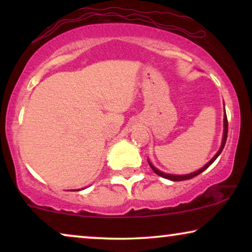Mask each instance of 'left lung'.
<instances>
[{
	"label": "left lung",
	"mask_w": 252,
	"mask_h": 252,
	"mask_svg": "<svg viewBox=\"0 0 252 252\" xmlns=\"http://www.w3.org/2000/svg\"><path fill=\"white\" fill-rule=\"evenodd\" d=\"M227 133H228V122H227V116H226V112H225V116H223V136H222V141H221V147H220V149L218 150V153H217V154L215 155V157H213L212 159L210 160L208 164H205L204 166H203L202 168H199V170H197L196 172H192V173H190V174H185V175H174V174L163 173V172H160L159 170H157V168L155 167L154 165L151 164L149 160H148V161H149L150 167L153 168V171L155 172V173L158 174V175H159V177H161V178L168 179V180H172V181H182V180H188V179L194 178V177H196V175H198L199 173H202L203 171H205L206 168H208V167L210 166V165H211V164L213 163V161H215V160L217 159V157L219 156L220 153H221L222 149H223V147H225V143H226V140H227Z\"/></svg>",
	"instance_id": "1"
}]
</instances>
